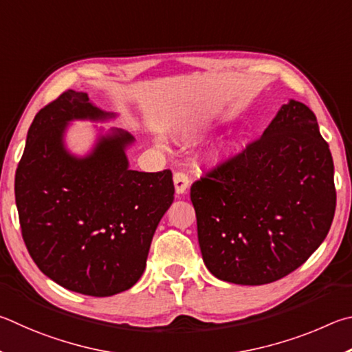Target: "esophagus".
I'll use <instances>...</instances> for the list:
<instances>
[{
    "label": "esophagus",
    "mask_w": 352,
    "mask_h": 352,
    "mask_svg": "<svg viewBox=\"0 0 352 352\" xmlns=\"http://www.w3.org/2000/svg\"><path fill=\"white\" fill-rule=\"evenodd\" d=\"M175 190H176V193H182L184 192V190H186V187H184V186H181V184L179 182H175Z\"/></svg>",
    "instance_id": "esophagus-1"
}]
</instances>
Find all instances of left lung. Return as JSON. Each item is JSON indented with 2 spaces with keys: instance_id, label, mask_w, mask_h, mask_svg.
<instances>
[{
  "instance_id": "obj_1",
  "label": "left lung",
  "mask_w": 352,
  "mask_h": 352,
  "mask_svg": "<svg viewBox=\"0 0 352 352\" xmlns=\"http://www.w3.org/2000/svg\"><path fill=\"white\" fill-rule=\"evenodd\" d=\"M114 117L65 91L36 113L15 173L21 235L36 266L69 291L111 297L140 280L156 227L175 199L170 170H128L133 135L114 129L88 156L66 150L72 120Z\"/></svg>"
}]
</instances>
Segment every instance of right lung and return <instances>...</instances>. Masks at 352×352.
Masks as SVG:
<instances>
[{
  "label": "right lung",
  "instance_id": "1",
  "mask_svg": "<svg viewBox=\"0 0 352 352\" xmlns=\"http://www.w3.org/2000/svg\"><path fill=\"white\" fill-rule=\"evenodd\" d=\"M190 199L217 278L260 286L291 274L336 213L334 162L316 114L297 100L283 104L260 139L192 184Z\"/></svg>",
  "mask_w": 352,
  "mask_h": 352
}]
</instances>
